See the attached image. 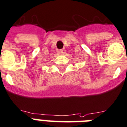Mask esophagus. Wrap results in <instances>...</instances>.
I'll use <instances>...</instances> for the list:
<instances>
[{
    "instance_id": "obj_1",
    "label": "esophagus",
    "mask_w": 127,
    "mask_h": 127,
    "mask_svg": "<svg viewBox=\"0 0 127 127\" xmlns=\"http://www.w3.org/2000/svg\"><path fill=\"white\" fill-rule=\"evenodd\" d=\"M66 52V50L64 48V49H62V50H58V53L60 54H64Z\"/></svg>"
}]
</instances>
